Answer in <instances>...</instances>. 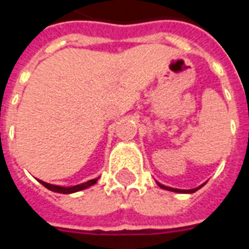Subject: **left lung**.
I'll use <instances>...</instances> for the list:
<instances>
[{"instance_id": "8db88e82", "label": "left lung", "mask_w": 249, "mask_h": 249, "mask_svg": "<svg viewBox=\"0 0 249 249\" xmlns=\"http://www.w3.org/2000/svg\"><path fill=\"white\" fill-rule=\"evenodd\" d=\"M162 189H168V191H173V192H181V193H192L195 192L196 189H189V191H181V189H175V188H169V187H165V185H162V184H159Z\"/></svg>"}]
</instances>
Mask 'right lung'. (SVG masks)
<instances>
[{"mask_svg":"<svg viewBox=\"0 0 249 249\" xmlns=\"http://www.w3.org/2000/svg\"><path fill=\"white\" fill-rule=\"evenodd\" d=\"M98 178H93V180H89L87 183L84 184H80V185H74V187H69V188H65V187H58V185H52V184H48L45 181H41L40 183L44 185L45 188L48 189H51L53 192H57V193H73V192H78V191H81V189H85V188L90 187L93 184L97 183Z\"/></svg>","mask_w":249,"mask_h":249,"instance_id":"obj_1","label":"right lung"}]
</instances>
